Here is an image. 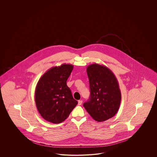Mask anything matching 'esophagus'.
I'll return each instance as SVG.
<instances>
[{"instance_id":"34e87169","label":"esophagus","mask_w":157,"mask_h":157,"mask_svg":"<svg viewBox=\"0 0 157 157\" xmlns=\"http://www.w3.org/2000/svg\"><path fill=\"white\" fill-rule=\"evenodd\" d=\"M82 104V100L78 101V105H81Z\"/></svg>"}]
</instances>
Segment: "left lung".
I'll return each instance as SVG.
<instances>
[{"label":"left lung","mask_w":157,"mask_h":157,"mask_svg":"<svg viewBox=\"0 0 157 157\" xmlns=\"http://www.w3.org/2000/svg\"><path fill=\"white\" fill-rule=\"evenodd\" d=\"M86 70L90 95L83 106L95 121H104L113 117L119 110L121 95L118 81L105 66L92 64Z\"/></svg>","instance_id":"left-lung-1"}]
</instances>
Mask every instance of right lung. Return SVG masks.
Returning a JSON list of instances; mask_svg holds the SVG:
<instances>
[{
    "label": "right lung",
    "mask_w": 157,
    "mask_h": 157,
    "mask_svg": "<svg viewBox=\"0 0 157 157\" xmlns=\"http://www.w3.org/2000/svg\"><path fill=\"white\" fill-rule=\"evenodd\" d=\"M74 66L63 64L48 70L36 87L35 102L40 115L49 122L60 123L69 116L78 104L67 81Z\"/></svg>",
    "instance_id": "add662e5"
}]
</instances>
